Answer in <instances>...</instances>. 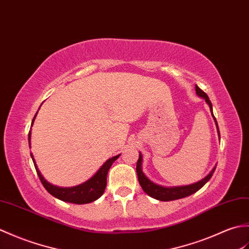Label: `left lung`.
Wrapping results in <instances>:
<instances>
[{
    "label": "left lung",
    "mask_w": 249,
    "mask_h": 249,
    "mask_svg": "<svg viewBox=\"0 0 249 249\" xmlns=\"http://www.w3.org/2000/svg\"><path fill=\"white\" fill-rule=\"evenodd\" d=\"M195 90L196 93L199 97L203 98L204 101L207 102L208 106L210 107V110H211V114L214 118L215 124H216L217 128V132L219 135V130H218V125H217V121L216 118L214 117L213 115V109H212V103L210 101V99L208 97V95L204 91H202L199 87L197 85L195 86ZM220 137V136H219ZM142 157L140 152V158L139 161H137L136 164V173H137V177H139V182L142 186V191L148 194L150 197L154 198V199L161 200V201H170V200H176V199H180V198H184L190 196L192 194H194L197 191H199L201 187L207 183V182L211 179V177L214 174V170L216 168V166H214V168L210 171V174L208 176L204 177V178L200 181L196 182V183H193L190 185H184V186H174V187H165V186H161L158 185L156 183H153L151 180H149L146 175L142 173Z\"/></svg>",
    "instance_id": "obj_1"
}]
</instances>
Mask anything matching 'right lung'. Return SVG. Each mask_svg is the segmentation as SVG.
<instances>
[{
  "label": "right lung",
  "instance_id": "obj_1",
  "mask_svg": "<svg viewBox=\"0 0 249 249\" xmlns=\"http://www.w3.org/2000/svg\"><path fill=\"white\" fill-rule=\"evenodd\" d=\"M36 115L34 116V118H33L32 125L34 124ZM29 145L31 148V131L29 132ZM119 156L120 154L108 159L107 161L100 167V169H99L89 180L84 182V183L76 186H72V187H59V186H55L51 183H49V182L43 178V176L41 175L39 169L37 167L34 157H33V154L31 153V157H32L33 162H34L37 175L39 177V179L41 181L42 185L45 186V189L50 193V194L54 196L55 198H57L59 200L76 203V204L89 203L97 200L98 198H100L102 196L107 186V177L108 170L110 166H112V164L119 158Z\"/></svg>",
  "mask_w": 249,
  "mask_h": 249
}]
</instances>
